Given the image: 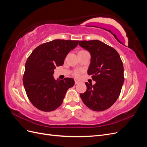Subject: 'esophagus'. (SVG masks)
I'll return each mask as SVG.
<instances>
[{"mask_svg": "<svg viewBox=\"0 0 147 147\" xmlns=\"http://www.w3.org/2000/svg\"><path fill=\"white\" fill-rule=\"evenodd\" d=\"M79 83H80L79 82H78V81H77V80L75 81V84H79Z\"/></svg>", "mask_w": 147, "mask_h": 147, "instance_id": "obj_1", "label": "esophagus"}]
</instances>
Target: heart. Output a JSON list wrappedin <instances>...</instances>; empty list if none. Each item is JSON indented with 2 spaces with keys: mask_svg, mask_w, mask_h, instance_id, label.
Masks as SVG:
<instances>
[{
  "mask_svg": "<svg viewBox=\"0 0 147 147\" xmlns=\"http://www.w3.org/2000/svg\"><path fill=\"white\" fill-rule=\"evenodd\" d=\"M79 75H80V71H75V72H74V75L76 77H78V76H79Z\"/></svg>",
  "mask_w": 147,
  "mask_h": 147,
  "instance_id": "1",
  "label": "heart"
}]
</instances>
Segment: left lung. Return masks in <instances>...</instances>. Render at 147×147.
Returning a JSON list of instances; mask_svg holds the SVG:
<instances>
[{
	"label": "left lung",
	"mask_w": 147,
	"mask_h": 147,
	"mask_svg": "<svg viewBox=\"0 0 147 147\" xmlns=\"http://www.w3.org/2000/svg\"><path fill=\"white\" fill-rule=\"evenodd\" d=\"M79 45L90 52L89 75L96 82H86L87 90L80 97L88 108L100 112L110 108L118 99L124 83V68L118 53L99 40H83Z\"/></svg>",
	"instance_id": "obj_1"
}]
</instances>
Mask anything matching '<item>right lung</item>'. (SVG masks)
I'll use <instances>...</instances> for the list:
<instances>
[{
	"label": "right lung",
	"mask_w": 147,
	"mask_h": 147,
	"mask_svg": "<svg viewBox=\"0 0 147 147\" xmlns=\"http://www.w3.org/2000/svg\"><path fill=\"white\" fill-rule=\"evenodd\" d=\"M78 40L57 39L42 44L31 53L25 64L23 84L29 100L37 109L51 112L62 104L69 88L74 86L72 78L55 80L56 66L63 65L70 51Z\"/></svg>",
	"instance_id": "obj_1"
}]
</instances>
